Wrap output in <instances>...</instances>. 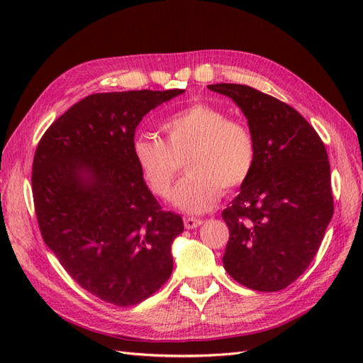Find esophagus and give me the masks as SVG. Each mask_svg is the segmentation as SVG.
Segmentation results:
<instances>
[{"label":"esophagus","instance_id":"34e87169","mask_svg":"<svg viewBox=\"0 0 363 363\" xmlns=\"http://www.w3.org/2000/svg\"><path fill=\"white\" fill-rule=\"evenodd\" d=\"M203 224V219H196V218H184V227L188 230L196 228L199 225Z\"/></svg>","mask_w":363,"mask_h":363}]
</instances>
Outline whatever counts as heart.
<instances>
[{"label": "heart", "instance_id": "heart-1", "mask_svg": "<svg viewBox=\"0 0 363 363\" xmlns=\"http://www.w3.org/2000/svg\"><path fill=\"white\" fill-rule=\"evenodd\" d=\"M160 128L164 140L139 135L131 140V155L148 188L162 199L184 157L188 175L171 195L172 204L184 212L208 211L223 188H239L255 169L257 147L251 130L212 104L184 107L164 118Z\"/></svg>", "mask_w": 363, "mask_h": 363}]
</instances>
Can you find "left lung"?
I'll list each match as a JSON object with an SVG mask.
<instances>
[{"label": "left lung", "mask_w": 363, "mask_h": 363, "mask_svg": "<svg viewBox=\"0 0 363 363\" xmlns=\"http://www.w3.org/2000/svg\"><path fill=\"white\" fill-rule=\"evenodd\" d=\"M207 87L236 103L257 147L255 169L223 212L230 230L224 268L250 289H284L311 265L333 216L325 147L277 98L245 84Z\"/></svg>", "instance_id": "8db88e82"}]
</instances>
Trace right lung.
Wrapping results in <instances>:
<instances>
[{
  "label": "right lung",
  "mask_w": 363,
  "mask_h": 363,
  "mask_svg": "<svg viewBox=\"0 0 363 363\" xmlns=\"http://www.w3.org/2000/svg\"><path fill=\"white\" fill-rule=\"evenodd\" d=\"M183 89L94 94L68 108L42 136L31 188L43 240L83 289L133 306L172 272L180 215L164 212L131 155L151 108Z\"/></svg>",
  "instance_id": "add662e5"
}]
</instances>
